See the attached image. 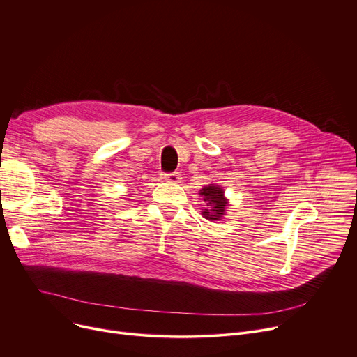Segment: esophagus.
Segmentation results:
<instances>
[{
	"instance_id": "esophagus-1",
	"label": "esophagus",
	"mask_w": 357,
	"mask_h": 357,
	"mask_svg": "<svg viewBox=\"0 0 357 357\" xmlns=\"http://www.w3.org/2000/svg\"><path fill=\"white\" fill-rule=\"evenodd\" d=\"M164 180H165V181H170V183H180L181 177H180V174H178L177 172H174V173H167V174H164Z\"/></svg>"
}]
</instances>
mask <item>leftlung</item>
<instances>
[{
    "mask_svg": "<svg viewBox=\"0 0 357 357\" xmlns=\"http://www.w3.org/2000/svg\"><path fill=\"white\" fill-rule=\"evenodd\" d=\"M200 196L207 203L204 212L202 213L208 220H219L225 215L227 200L223 196V188L215 184H208L200 190Z\"/></svg>",
    "mask_w": 357,
    "mask_h": 357,
    "instance_id": "1",
    "label": "left lung"
}]
</instances>
